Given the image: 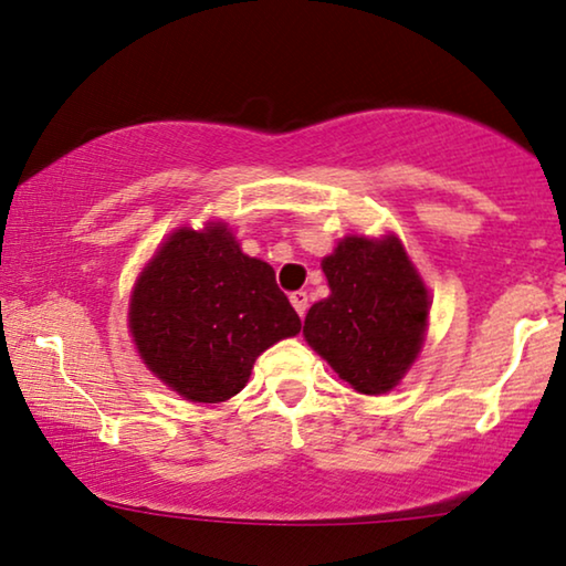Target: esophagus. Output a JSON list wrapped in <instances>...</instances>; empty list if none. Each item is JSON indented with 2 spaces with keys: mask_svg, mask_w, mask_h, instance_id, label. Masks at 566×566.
<instances>
[{
  "mask_svg": "<svg viewBox=\"0 0 566 566\" xmlns=\"http://www.w3.org/2000/svg\"><path fill=\"white\" fill-rule=\"evenodd\" d=\"M290 302H292V307L297 310V315L305 317V313H307V292H292Z\"/></svg>",
  "mask_w": 566,
  "mask_h": 566,
  "instance_id": "obj_1",
  "label": "esophagus"
}]
</instances>
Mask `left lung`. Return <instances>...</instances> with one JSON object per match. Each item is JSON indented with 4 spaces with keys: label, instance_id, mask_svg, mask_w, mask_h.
<instances>
[{
    "label": "left lung",
    "instance_id": "8db88e82",
    "mask_svg": "<svg viewBox=\"0 0 566 566\" xmlns=\"http://www.w3.org/2000/svg\"><path fill=\"white\" fill-rule=\"evenodd\" d=\"M331 294L310 307L302 336L361 395H385L418 359L428 290L400 238L346 235L323 259Z\"/></svg>",
    "mask_w": 566,
    "mask_h": 566
}]
</instances>
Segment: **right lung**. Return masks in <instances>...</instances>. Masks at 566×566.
Returning <instances> with one entry per match:
<instances>
[{"label": "right lung", "mask_w": 566, "mask_h": 566, "mask_svg": "<svg viewBox=\"0 0 566 566\" xmlns=\"http://www.w3.org/2000/svg\"><path fill=\"white\" fill-rule=\"evenodd\" d=\"M127 325L166 387L212 405L241 392L253 361L302 323L274 269L245 256L226 222H207L158 245L133 286Z\"/></svg>", "instance_id": "obj_1"}]
</instances>
